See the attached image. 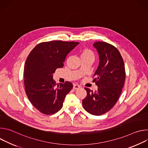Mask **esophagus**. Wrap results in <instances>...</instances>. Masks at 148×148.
<instances>
[{"label":"esophagus","instance_id":"34e87169","mask_svg":"<svg viewBox=\"0 0 148 148\" xmlns=\"http://www.w3.org/2000/svg\"><path fill=\"white\" fill-rule=\"evenodd\" d=\"M81 87L80 86L78 85V84H74V86H73V88H74V90H78V89L80 88Z\"/></svg>","mask_w":148,"mask_h":148}]
</instances>
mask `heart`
I'll return each instance as SVG.
<instances>
[{"label": "heart", "instance_id": "b5f03b06", "mask_svg": "<svg viewBox=\"0 0 148 148\" xmlns=\"http://www.w3.org/2000/svg\"><path fill=\"white\" fill-rule=\"evenodd\" d=\"M81 57H87V58H94V55L92 50L88 49H84L81 53Z\"/></svg>", "mask_w": 148, "mask_h": 148}]
</instances>
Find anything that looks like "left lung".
I'll use <instances>...</instances> for the list:
<instances>
[{
  "mask_svg": "<svg viewBox=\"0 0 148 148\" xmlns=\"http://www.w3.org/2000/svg\"><path fill=\"white\" fill-rule=\"evenodd\" d=\"M93 46L99 56V66L93 81L98 86L93 92L85 88L87 97L82 100L86 111L94 115H101L109 111L117 102L125 79L123 58L118 50L106 42H95Z\"/></svg>",
  "mask_w": 148,
  "mask_h": 148,
  "instance_id": "8db88e82",
  "label": "left lung"
}]
</instances>
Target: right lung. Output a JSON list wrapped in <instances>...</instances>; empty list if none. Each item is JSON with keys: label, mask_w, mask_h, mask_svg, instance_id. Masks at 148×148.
I'll list each match as a JSON object with an SVG mask.
<instances>
[{"label": "right lung", "mask_w": 148, "mask_h": 148, "mask_svg": "<svg viewBox=\"0 0 148 148\" xmlns=\"http://www.w3.org/2000/svg\"><path fill=\"white\" fill-rule=\"evenodd\" d=\"M79 42L52 41L37 45L25 62L24 83L26 95L40 112L51 115L62 107L66 95L73 88L69 81L56 84L53 74L64 66L69 53Z\"/></svg>", "instance_id": "1"}]
</instances>
